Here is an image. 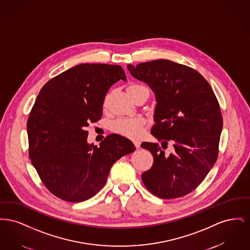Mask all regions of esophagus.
Here are the masks:
<instances>
[{
	"label": "esophagus",
	"instance_id": "obj_1",
	"mask_svg": "<svg viewBox=\"0 0 250 250\" xmlns=\"http://www.w3.org/2000/svg\"><path fill=\"white\" fill-rule=\"evenodd\" d=\"M133 143H134V145L136 146V148H140V145H141V143H140L139 141H134V142H133Z\"/></svg>",
	"mask_w": 250,
	"mask_h": 250
}]
</instances>
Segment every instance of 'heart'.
<instances>
[{"mask_svg": "<svg viewBox=\"0 0 250 250\" xmlns=\"http://www.w3.org/2000/svg\"><path fill=\"white\" fill-rule=\"evenodd\" d=\"M142 87L141 85H130L127 88V92L130 93L134 90ZM108 96H106L103 106L106 107L107 104ZM147 121L143 117H128V118H121L116 120L111 124V130L121 136L125 138H129L132 140L139 139L143 135L144 126Z\"/></svg>", "mask_w": 250, "mask_h": 250, "instance_id": "obj_1", "label": "heart"}]
</instances>
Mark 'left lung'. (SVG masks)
Masks as SVG:
<instances>
[{"label":"left lung","instance_id":"1","mask_svg":"<svg viewBox=\"0 0 250 250\" xmlns=\"http://www.w3.org/2000/svg\"><path fill=\"white\" fill-rule=\"evenodd\" d=\"M131 75L155 93L151 134L158 143H143L154 164L143 172V184L155 196L174 199L194 190L216 161L223 119L218 101L199 72L169 60L127 64ZM170 142L169 155L162 150Z\"/></svg>","mask_w":250,"mask_h":250}]
</instances>
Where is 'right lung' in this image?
<instances>
[{"label": "right lung", "mask_w": 250, "mask_h": 250, "mask_svg": "<svg viewBox=\"0 0 250 250\" xmlns=\"http://www.w3.org/2000/svg\"><path fill=\"white\" fill-rule=\"evenodd\" d=\"M123 80L120 65L82 63L43 86L27 122L29 155L43 184L70 202L86 201L107 182L112 165L136 147L111 134L99 146L88 143L86 127L101 118L108 89Z\"/></svg>", "instance_id": "right-lung-1"}]
</instances>
